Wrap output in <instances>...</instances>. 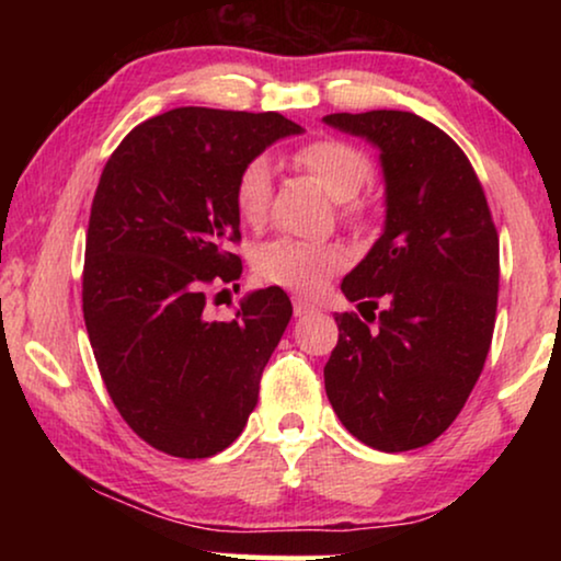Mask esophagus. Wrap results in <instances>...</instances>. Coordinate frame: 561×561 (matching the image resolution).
Masks as SVG:
<instances>
[{"mask_svg":"<svg viewBox=\"0 0 561 561\" xmlns=\"http://www.w3.org/2000/svg\"><path fill=\"white\" fill-rule=\"evenodd\" d=\"M294 313L296 317H306V313H313V306L304 298H294Z\"/></svg>","mask_w":561,"mask_h":561,"instance_id":"obj_1","label":"esophagus"}]
</instances>
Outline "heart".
<instances>
[{"label":"heart","mask_w":561,"mask_h":561,"mask_svg":"<svg viewBox=\"0 0 561 561\" xmlns=\"http://www.w3.org/2000/svg\"><path fill=\"white\" fill-rule=\"evenodd\" d=\"M294 163L311 175L334 202H352L373 181V160L352 142L313 140L296 150ZM273 196V163L257 156L242 165L234 181V206L248 225L263 221ZM344 265V252L336 244H311L301 240H273L260 248L255 273L267 283L317 290L334 271Z\"/></svg>","instance_id":"1"}]
</instances>
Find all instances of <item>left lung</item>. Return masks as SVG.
<instances>
[{
    "label": "left lung",
    "mask_w": 561,
    "mask_h": 561,
    "mask_svg": "<svg viewBox=\"0 0 561 561\" xmlns=\"http://www.w3.org/2000/svg\"><path fill=\"white\" fill-rule=\"evenodd\" d=\"M340 133L378 148L386 221L344 275L375 327L336 313L340 342L324 367L329 403L367 447H424L462 411L485 365L497 309V232L470 160L419 114H327ZM365 317V313H363Z\"/></svg>",
    "instance_id": "left-lung-1"
}]
</instances>
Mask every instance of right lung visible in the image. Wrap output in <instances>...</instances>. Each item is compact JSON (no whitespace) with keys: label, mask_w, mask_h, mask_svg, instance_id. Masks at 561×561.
<instances>
[{"label":"right lung","mask_w":561,"mask_h":561,"mask_svg":"<svg viewBox=\"0 0 561 561\" xmlns=\"http://www.w3.org/2000/svg\"><path fill=\"white\" fill-rule=\"evenodd\" d=\"M301 133L275 112L181 106L137 125L106 160L89 217L83 321L122 419L165 455H217L257 405L294 306L271 286L244 296L232 321H211L204 288L242 273L225 250L240 240L242 165Z\"/></svg>","instance_id":"right-lung-1"}]
</instances>
